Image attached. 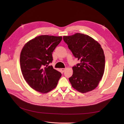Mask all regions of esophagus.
Returning a JSON list of instances; mask_svg holds the SVG:
<instances>
[{
  "mask_svg": "<svg viewBox=\"0 0 124 124\" xmlns=\"http://www.w3.org/2000/svg\"><path fill=\"white\" fill-rule=\"evenodd\" d=\"M65 68H62L61 69V71H62V72H64V71H65Z\"/></svg>",
  "mask_w": 124,
  "mask_h": 124,
  "instance_id": "obj_1",
  "label": "esophagus"
}]
</instances>
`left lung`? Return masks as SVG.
Segmentation results:
<instances>
[{"instance_id": "8db88e82", "label": "left lung", "mask_w": 124, "mask_h": 124, "mask_svg": "<svg viewBox=\"0 0 124 124\" xmlns=\"http://www.w3.org/2000/svg\"><path fill=\"white\" fill-rule=\"evenodd\" d=\"M63 41L80 63L72 67L73 74L69 80L72 87L85 93L94 89L102 78L105 56L100 44L92 37L77 33L63 36Z\"/></svg>"}]
</instances>
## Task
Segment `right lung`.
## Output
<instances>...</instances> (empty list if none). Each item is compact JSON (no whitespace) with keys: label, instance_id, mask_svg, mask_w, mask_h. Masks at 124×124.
<instances>
[{"label":"right lung","instance_id":"add662e5","mask_svg":"<svg viewBox=\"0 0 124 124\" xmlns=\"http://www.w3.org/2000/svg\"><path fill=\"white\" fill-rule=\"evenodd\" d=\"M62 37L42 35L25 44L20 55V65L24 79L36 91L46 93L56 87L61 73L49 66L52 53Z\"/></svg>","mask_w":124,"mask_h":124}]
</instances>
